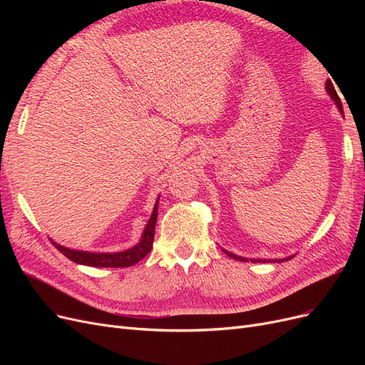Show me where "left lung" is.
I'll return each instance as SVG.
<instances>
[{
  "label": "left lung",
  "instance_id": "8db88e82",
  "mask_svg": "<svg viewBox=\"0 0 365 365\" xmlns=\"http://www.w3.org/2000/svg\"><path fill=\"white\" fill-rule=\"evenodd\" d=\"M326 91H327V94L330 96V98H332L334 101V103L336 105V108H338V111L344 115V113H342V105H341V101H339V97H338V94H336V91H335V86H334V83L330 82V81H327L326 82ZM224 252L227 254V256H230L231 259H235V260H242V262H248V260H251V262H272V263H282V262H286V260H291L292 257H294V254L292 256H288V257H284V259H247V257H242V256H237V254H233V252H230V251H227V250H224Z\"/></svg>",
  "mask_w": 365,
  "mask_h": 365
}]
</instances>
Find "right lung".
Wrapping results in <instances>:
<instances>
[{
  "label": "right lung",
  "mask_w": 365,
  "mask_h": 365,
  "mask_svg": "<svg viewBox=\"0 0 365 365\" xmlns=\"http://www.w3.org/2000/svg\"><path fill=\"white\" fill-rule=\"evenodd\" d=\"M158 201L160 196L157 197V202L153 205V212L150 215V219L143 230L141 239L138 244L134 245L129 250L120 251V252H90V251H81V250H73L67 248L63 245L56 244V242L51 240V244L56 247L65 257H68L74 263L86 264V267H96V268H125L132 267L141 259H145L152 250L153 245V236H155V224H157V216H158Z\"/></svg>",
  "instance_id": "right-lung-1"
}]
</instances>
